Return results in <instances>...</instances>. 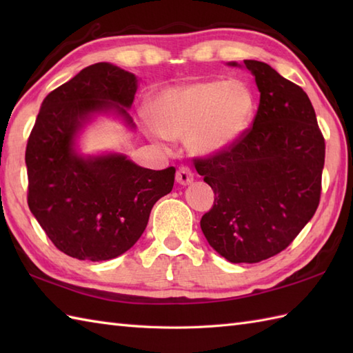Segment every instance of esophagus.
Wrapping results in <instances>:
<instances>
[{
    "mask_svg": "<svg viewBox=\"0 0 353 353\" xmlns=\"http://www.w3.org/2000/svg\"><path fill=\"white\" fill-rule=\"evenodd\" d=\"M176 181H177V183H181V185L191 183L194 181V174H192L191 168H188V167H179V170L176 172Z\"/></svg>",
    "mask_w": 353,
    "mask_h": 353,
    "instance_id": "1",
    "label": "esophagus"
}]
</instances>
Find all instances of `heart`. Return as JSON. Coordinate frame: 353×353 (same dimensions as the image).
I'll return each instance as SVG.
<instances>
[{
	"label": "heart",
	"mask_w": 353,
	"mask_h": 353,
	"mask_svg": "<svg viewBox=\"0 0 353 353\" xmlns=\"http://www.w3.org/2000/svg\"><path fill=\"white\" fill-rule=\"evenodd\" d=\"M253 99L236 80H201L168 88L153 100L150 117L170 139H185L192 153L212 154L228 148L245 132Z\"/></svg>",
	"instance_id": "obj_1"
}]
</instances>
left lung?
I'll return each mask as SVG.
<instances>
[{"mask_svg": "<svg viewBox=\"0 0 353 353\" xmlns=\"http://www.w3.org/2000/svg\"><path fill=\"white\" fill-rule=\"evenodd\" d=\"M244 65L261 92L252 125L228 148L192 159L215 194L200 228L234 264L268 259L294 241L319 208L325 165V138L303 89L264 62Z\"/></svg>", "mask_w": 353, "mask_h": 353, "instance_id": "1", "label": "left lung"}]
</instances>
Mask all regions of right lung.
<instances>
[{
	"instance_id": "obj_1",
	"label": "right lung",
	"mask_w": 353,
	"mask_h": 353,
	"mask_svg": "<svg viewBox=\"0 0 353 353\" xmlns=\"http://www.w3.org/2000/svg\"><path fill=\"white\" fill-rule=\"evenodd\" d=\"M137 77L95 63L51 91L26 148L27 203L59 250L81 261L127 252L145 230L152 208L171 192L176 168H142L123 154L81 157L74 137L94 112L117 109L127 121Z\"/></svg>"
}]
</instances>
